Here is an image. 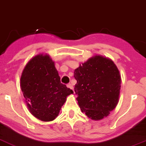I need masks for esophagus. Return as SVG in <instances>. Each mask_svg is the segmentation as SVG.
I'll return each mask as SVG.
<instances>
[{"label": "esophagus", "mask_w": 146, "mask_h": 146, "mask_svg": "<svg viewBox=\"0 0 146 146\" xmlns=\"http://www.w3.org/2000/svg\"><path fill=\"white\" fill-rule=\"evenodd\" d=\"M67 88H69L70 90H73V85H72V84H68L67 85Z\"/></svg>", "instance_id": "esophagus-1"}]
</instances>
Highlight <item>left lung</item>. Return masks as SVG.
<instances>
[{"instance_id":"left-lung-1","label":"left lung","mask_w":146,"mask_h":146,"mask_svg":"<svg viewBox=\"0 0 146 146\" xmlns=\"http://www.w3.org/2000/svg\"><path fill=\"white\" fill-rule=\"evenodd\" d=\"M78 104L92 120L107 117L118 104L121 76L112 60L100 55L92 56L74 71Z\"/></svg>"}]
</instances>
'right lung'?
I'll return each instance as SVG.
<instances>
[{"label": "right lung", "mask_w": 146, "mask_h": 146, "mask_svg": "<svg viewBox=\"0 0 146 146\" xmlns=\"http://www.w3.org/2000/svg\"><path fill=\"white\" fill-rule=\"evenodd\" d=\"M20 85L29 112L43 122L54 120L67 96L73 94L61 83L55 62L44 53L36 55L27 62Z\"/></svg>", "instance_id": "add662e5"}]
</instances>
